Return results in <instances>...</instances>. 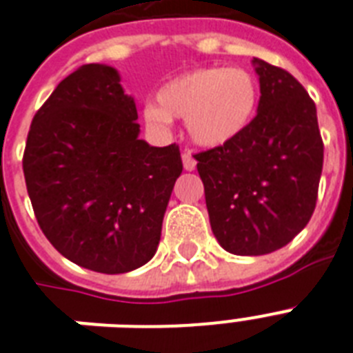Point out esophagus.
<instances>
[{
  "label": "esophagus",
  "mask_w": 353,
  "mask_h": 353,
  "mask_svg": "<svg viewBox=\"0 0 353 353\" xmlns=\"http://www.w3.org/2000/svg\"><path fill=\"white\" fill-rule=\"evenodd\" d=\"M182 163H184L185 171H193V169L196 168V160H194V157L191 154L190 149H185L184 153H182Z\"/></svg>",
  "instance_id": "1"
}]
</instances>
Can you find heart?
Masks as SVG:
<instances>
[{
    "instance_id": "obj_1",
    "label": "heart",
    "mask_w": 353,
    "mask_h": 353,
    "mask_svg": "<svg viewBox=\"0 0 353 353\" xmlns=\"http://www.w3.org/2000/svg\"><path fill=\"white\" fill-rule=\"evenodd\" d=\"M261 83L241 67H196L165 81L157 101H148L142 117L148 125L165 129L171 117L185 120L188 134L200 148L235 142L255 120Z\"/></svg>"
}]
</instances>
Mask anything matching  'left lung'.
Segmentation results:
<instances>
[{"label": "left lung", "mask_w": 353, "mask_h": 353, "mask_svg": "<svg viewBox=\"0 0 353 353\" xmlns=\"http://www.w3.org/2000/svg\"><path fill=\"white\" fill-rule=\"evenodd\" d=\"M261 101L235 142L194 154L213 235L233 255H266L304 230L317 202V109L288 70L253 58Z\"/></svg>", "instance_id": "obj_1"}]
</instances>
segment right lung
<instances>
[{
    "label": "right lung",
    "mask_w": 353,
    "mask_h": 353,
    "mask_svg": "<svg viewBox=\"0 0 353 353\" xmlns=\"http://www.w3.org/2000/svg\"><path fill=\"white\" fill-rule=\"evenodd\" d=\"M137 120L118 70L87 63L30 123L23 173L36 221L65 259L92 272L128 273L153 259L182 173L179 145H149Z\"/></svg>",
    "instance_id": "add662e5"
}]
</instances>
